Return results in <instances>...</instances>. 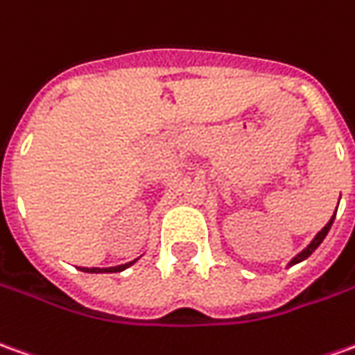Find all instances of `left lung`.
Masks as SVG:
<instances>
[{"label":"left lung","instance_id":"1","mask_svg":"<svg viewBox=\"0 0 355 355\" xmlns=\"http://www.w3.org/2000/svg\"><path fill=\"white\" fill-rule=\"evenodd\" d=\"M336 209H338V207H336ZM334 216H336V213H334V215H332V218L328 220L327 227L322 228V230H320V232L316 234L315 239H313V242H311V244H309V246H306V248L303 250V252H299V254L295 256L293 260L289 261V266H295V263H299V261L306 260V258H309V256H311V254H313V252H315V250L318 248V246H320V242L324 240V236H327V234H328V230H330V227H332V223H334Z\"/></svg>","mask_w":355,"mask_h":355}]
</instances>
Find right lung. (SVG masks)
I'll use <instances>...</instances> for the list:
<instances>
[{"label":"right lung","instance_id":"right-lung-1","mask_svg":"<svg viewBox=\"0 0 355 355\" xmlns=\"http://www.w3.org/2000/svg\"><path fill=\"white\" fill-rule=\"evenodd\" d=\"M137 260H139V258H137ZM137 260L128 261V263H123V266H115V268H80V270L87 273H115V272H123V270H127L128 266H132Z\"/></svg>","mask_w":355,"mask_h":355}]
</instances>
